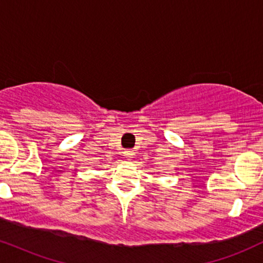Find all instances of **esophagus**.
<instances>
[{"instance_id": "34e87169", "label": "esophagus", "mask_w": 263, "mask_h": 263, "mask_svg": "<svg viewBox=\"0 0 263 263\" xmlns=\"http://www.w3.org/2000/svg\"><path fill=\"white\" fill-rule=\"evenodd\" d=\"M123 155H125V157H126V158H127V159H132V158H134L135 152H134V151L127 149V151H125V152H123Z\"/></svg>"}]
</instances>
